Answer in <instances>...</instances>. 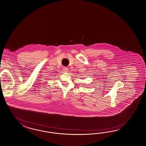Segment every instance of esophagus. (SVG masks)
<instances>
[{
  "label": "esophagus",
  "mask_w": 146,
  "mask_h": 146,
  "mask_svg": "<svg viewBox=\"0 0 146 146\" xmlns=\"http://www.w3.org/2000/svg\"><path fill=\"white\" fill-rule=\"evenodd\" d=\"M63 71L64 72H68V68H63Z\"/></svg>",
  "instance_id": "1"
}]
</instances>
